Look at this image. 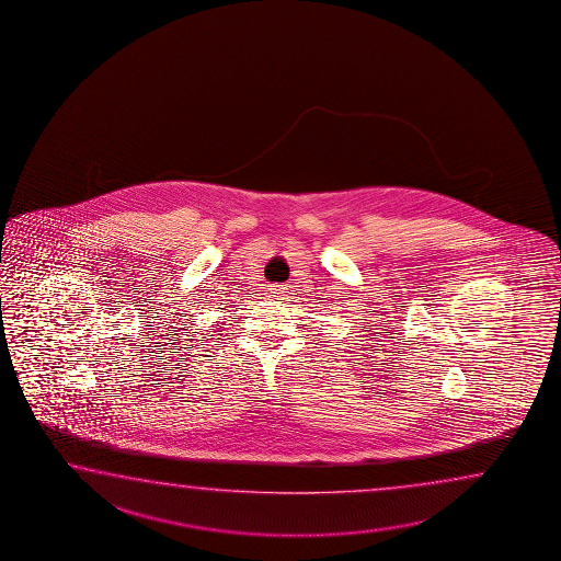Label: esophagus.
Returning a JSON list of instances; mask_svg holds the SVG:
<instances>
[{
	"label": "esophagus",
	"mask_w": 561,
	"mask_h": 561,
	"mask_svg": "<svg viewBox=\"0 0 561 561\" xmlns=\"http://www.w3.org/2000/svg\"><path fill=\"white\" fill-rule=\"evenodd\" d=\"M266 297L271 300H286V288L285 286H271L266 290Z\"/></svg>",
	"instance_id": "34e87169"
}]
</instances>
